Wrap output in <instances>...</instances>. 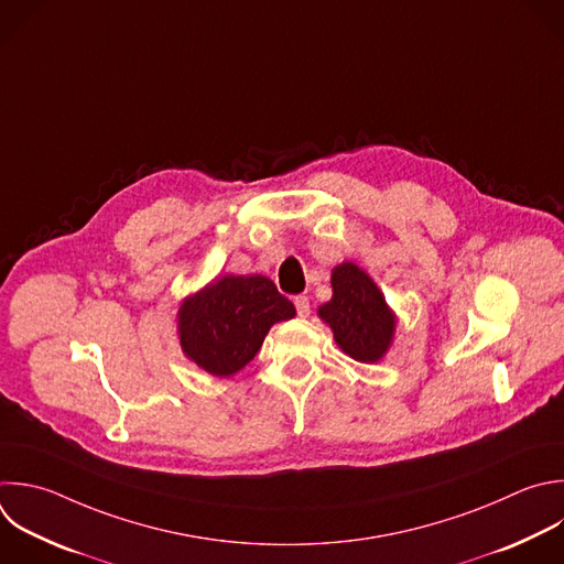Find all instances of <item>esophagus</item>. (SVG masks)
Returning a JSON list of instances; mask_svg holds the SVG:
<instances>
[{
    "mask_svg": "<svg viewBox=\"0 0 564 564\" xmlns=\"http://www.w3.org/2000/svg\"><path fill=\"white\" fill-rule=\"evenodd\" d=\"M294 307L299 316H310V299L307 296H294Z\"/></svg>",
    "mask_w": 564,
    "mask_h": 564,
    "instance_id": "esophagus-1",
    "label": "esophagus"
}]
</instances>
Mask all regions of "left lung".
<instances>
[{
    "label": "left lung",
    "mask_w": 564,
    "mask_h": 564,
    "mask_svg": "<svg viewBox=\"0 0 564 564\" xmlns=\"http://www.w3.org/2000/svg\"><path fill=\"white\" fill-rule=\"evenodd\" d=\"M318 316L332 327L336 345L358 362L381 360L397 329L379 285L349 261L332 270V299L318 307Z\"/></svg>",
    "instance_id": "1"
}]
</instances>
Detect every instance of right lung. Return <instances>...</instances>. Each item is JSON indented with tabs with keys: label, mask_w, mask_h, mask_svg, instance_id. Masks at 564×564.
Here are the masks:
<instances>
[{
	"label": "right lung",
	"mask_w": 564,
	"mask_h": 564,
	"mask_svg": "<svg viewBox=\"0 0 564 564\" xmlns=\"http://www.w3.org/2000/svg\"><path fill=\"white\" fill-rule=\"evenodd\" d=\"M294 314L292 301L268 276L228 274L183 299L176 332L187 358L226 379L257 356L274 323Z\"/></svg>",
	"instance_id": "1"
}]
</instances>
